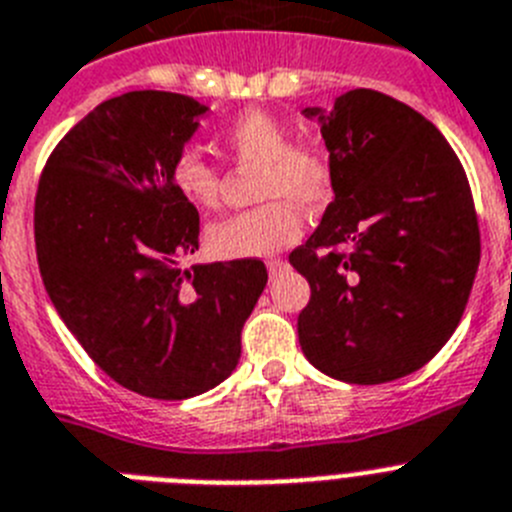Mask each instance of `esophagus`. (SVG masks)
<instances>
[{"instance_id":"obj_1","label":"esophagus","mask_w":512,"mask_h":512,"mask_svg":"<svg viewBox=\"0 0 512 512\" xmlns=\"http://www.w3.org/2000/svg\"><path fill=\"white\" fill-rule=\"evenodd\" d=\"M288 265L286 262L281 260V257H275V260H268V273H270V281H275V278H278V275L283 273V270H286Z\"/></svg>"}]
</instances>
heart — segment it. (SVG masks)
<instances>
[{"label": "heart", "instance_id": "1", "mask_svg": "<svg viewBox=\"0 0 512 512\" xmlns=\"http://www.w3.org/2000/svg\"><path fill=\"white\" fill-rule=\"evenodd\" d=\"M224 144L239 167L260 170L257 198L265 206L208 226V250L224 260L270 257L304 231L296 206H322L330 195L327 159L309 144H291V128L275 115L250 110L226 126ZM177 193L198 208H216L221 198L219 170L201 151L182 149L172 162Z\"/></svg>", "mask_w": 512, "mask_h": 512}]
</instances>
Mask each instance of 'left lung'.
<instances>
[{"label":"left lung","mask_w":512,"mask_h":512,"mask_svg":"<svg viewBox=\"0 0 512 512\" xmlns=\"http://www.w3.org/2000/svg\"><path fill=\"white\" fill-rule=\"evenodd\" d=\"M327 151L335 201L288 255L311 286L306 361L345 384L415 373L456 332L479 265L469 182L443 133L373 90L304 108Z\"/></svg>","instance_id":"1"}]
</instances>
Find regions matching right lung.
Instances as JSON below:
<instances>
[{"instance_id": "obj_1", "label": "right lung", "mask_w": 512, "mask_h": 512, "mask_svg": "<svg viewBox=\"0 0 512 512\" xmlns=\"http://www.w3.org/2000/svg\"><path fill=\"white\" fill-rule=\"evenodd\" d=\"M206 113L177 92L100 102L53 149L35 195L48 299L92 361L141 397L190 399L229 379L268 283L260 260L180 268L198 250V211L172 162Z\"/></svg>"}]
</instances>
